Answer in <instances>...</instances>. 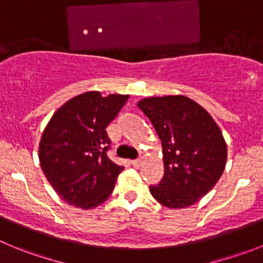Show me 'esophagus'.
I'll return each mask as SVG.
<instances>
[{
    "label": "esophagus",
    "mask_w": 263,
    "mask_h": 263,
    "mask_svg": "<svg viewBox=\"0 0 263 263\" xmlns=\"http://www.w3.org/2000/svg\"><path fill=\"white\" fill-rule=\"evenodd\" d=\"M132 166H135V167H140L141 166V163H143V159L141 158H137V159H134V161H131Z\"/></svg>",
    "instance_id": "obj_1"
}]
</instances>
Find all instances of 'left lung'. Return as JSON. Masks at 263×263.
<instances>
[{"mask_svg": "<svg viewBox=\"0 0 263 263\" xmlns=\"http://www.w3.org/2000/svg\"><path fill=\"white\" fill-rule=\"evenodd\" d=\"M137 106L162 143L165 175L158 185L149 187L152 196L171 209L193 205L224 171L227 145L222 131L209 112L185 96L148 97Z\"/></svg>", "mask_w": 263, "mask_h": 263, "instance_id": "obj_1", "label": "left lung"}]
</instances>
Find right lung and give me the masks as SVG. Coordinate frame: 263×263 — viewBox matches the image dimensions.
I'll list each match as a JSON object with an SVG mask.
<instances>
[{
	"label": "right lung",
	"instance_id": "add662e5",
	"mask_svg": "<svg viewBox=\"0 0 263 263\" xmlns=\"http://www.w3.org/2000/svg\"><path fill=\"white\" fill-rule=\"evenodd\" d=\"M128 97L85 92L62 105L44 129L40 166L54 191L70 205L92 209L111 195L124 167L107 157L106 127Z\"/></svg>",
	"mask_w": 263,
	"mask_h": 263
}]
</instances>
